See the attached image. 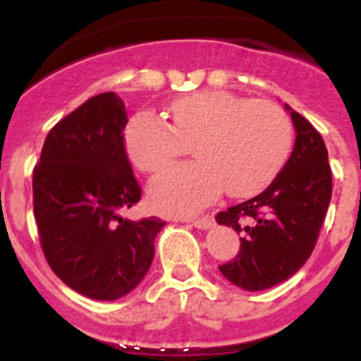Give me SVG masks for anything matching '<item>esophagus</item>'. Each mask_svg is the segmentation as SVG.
Here are the masks:
<instances>
[{
    "label": "esophagus",
    "mask_w": 361,
    "mask_h": 361,
    "mask_svg": "<svg viewBox=\"0 0 361 361\" xmlns=\"http://www.w3.org/2000/svg\"><path fill=\"white\" fill-rule=\"evenodd\" d=\"M191 224L199 229H208L209 226H212V216L204 215V216H199V219H193L191 220Z\"/></svg>",
    "instance_id": "1"
}]
</instances>
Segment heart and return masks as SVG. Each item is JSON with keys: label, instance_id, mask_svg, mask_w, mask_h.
Segmentation results:
<instances>
[{"label": "heart", "instance_id": "1", "mask_svg": "<svg viewBox=\"0 0 361 361\" xmlns=\"http://www.w3.org/2000/svg\"><path fill=\"white\" fill-rule=\"evenodd\" d=\"M171 124L148 110L124 128V148L137 170L157 173L193 145L197 161L162 171L149 184L159 212L190 215L222 195H257L286 164L293 146L288 114L267 101L228 92H197L170 106Z\"/></svg>", "mask_w": 361, "mask_h": 361}]
</instances>
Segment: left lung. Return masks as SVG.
Listing matches in <instances>:
<instances>
[{"label":"left lung","instance_id":"left-lung-1","mask_svg":"<svg viewBox=\"0 0 361 361\" xmlns=\"http://www.w3.org/2000/svg\"><path fill=\"white\" fill-rule=\"evenodd\" d=\"M286 108L296 130L291 157L260 195L215 216L219 224L242 233L237 257L219 269L245 291L286 282L307 262L333 193L324 139L305 117Z\"/></svg>","mask_w":361,"mask_h":361}]
</instances>
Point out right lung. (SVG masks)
Masks as SVG:
<instances>
[{
	"label": "right lung",
	"mask_w": 361,
	"mask_h": 361,
	"mask_svg": "<svg viewBox=\"0 0 361 361\" xmlns=\"http://www.w3.org/2000/svg\"><path fill=\"white\" fill-rule=\"evenodd\" d=\"M128 114L114 92L94 95L49 132L34 168V216L56 276L88 298L117 300L145 279L161 219L121 213L141 200L124 148Z\"/></svg>",
	"instance_id": "right-lung-1"
}]
</instances>
